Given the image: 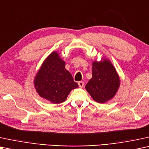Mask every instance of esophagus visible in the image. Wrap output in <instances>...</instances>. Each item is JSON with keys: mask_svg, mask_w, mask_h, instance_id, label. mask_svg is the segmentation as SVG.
Segmentation results:
<instances>
[{"mask_svg": "<svg viewBox=\"0 0 149 149\" xmlns=\"http://www.w3.org/2000/svg\"><path fill=\"white\" fill-rule=\"evenodd\" d=\"M78 85H79V87H80V88H82V87L84 86V82H82V81H80V82H78Z\"/></svg>", "mask_w": 149, "mask_h": 149, "instance_id": "obj_1", "label": "esophagus"}]
</instances>
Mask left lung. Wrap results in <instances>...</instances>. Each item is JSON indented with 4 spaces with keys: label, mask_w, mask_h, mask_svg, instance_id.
<instances>
[{
    "label": "left lung",
    "mask_w": 149,
    "mask_h": 149,
    "mask_svg": "<svg viewBox=\"0 0 149 149\" xmlns=\"http://www.w3.org/2000/svg\"><path fill=\"white\" fill-rule=\"evenodd\" d=\"M93 76L85 86L95 102L106 103L114 97L120 86V78L114 67L108 59L93 61Z\"/></svg>",
    "instance_id": "8db88e82"
}]
</instances>
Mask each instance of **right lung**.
Segmentation results:
<instances>
[{
  "label": "right lung",
  "mask_w": 149,
  "mask_h": 149,
  "mask_svg": "<svg viewBox=\"0 0 149 149\" xmlns=\"http://www.w3.org/2000/svg\"><path fill=\"white\" fill-rule=\"evenodd\" d=\"M34 85L39 96L53 104L65 102L71 90L78 87L57 52H52L43 61Z\"/></svg>",
  "instance_id": "right-lung-1"
}]
</instances>
